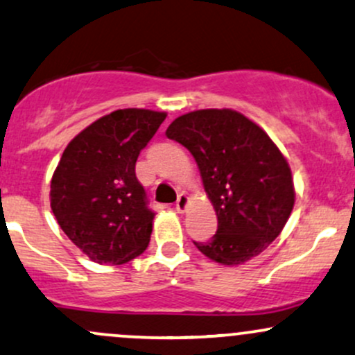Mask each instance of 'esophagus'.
Here are the masks:
<instances>
[{
	"instance_id": "1",
	"label": "esophagus",
	"mask_w": 355,
	"mask_h": 355,
	"mask_svg": "<svg viewBox=\"0 0 355 355\" xmlns=\"http://www.w3.org/2000/svg\"><path fill=\"white\" fill-rule=\"evenodd\" d=\"M187 205H189V197H187L185 193H180L177 198V202H175V209H177L178 212H184Z\"/></svg>"
}]
</instances>
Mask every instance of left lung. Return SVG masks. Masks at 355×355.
<instances>
[{
  "instance_id": "8db88e82",
  "label": "left lung",
  "mask_w": 355,
  "mask_h": 355,
  "mask_svg": "<svg viewBox=\"0 0 355 355\" xmlns=\"http://www.w3.org/2000/svg\"><path fill=\"white\" fill-rule=\"evenodd\" d=\"M166 136L196 158L217 214V232L196 243L224 266L263 252L285 227L295 204L286 158L251 119L232 109H200L180 116Z\"/></svg>"
}]
</instances>
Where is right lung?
Returning a JSON list of instances; mask_svg holds the SVG:
<instances>
[{"label":"right lung","instance_id":"right-lung-1","mask_svg":"<svg viewBox=\"0 0 355 355\" xmlns=\"http://www.w3.org/2000/svg\"><path fill=\"white\" fill-rule=\"evenodd\" d=\"M166 118L118 109L80 131L62 153L50 207L65 236L99 264H124L148 248L155 212L136 178V159Z\"/></svg>","mask_w":355,"mask_h":355}]
</instances>
